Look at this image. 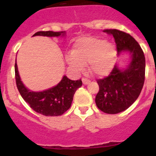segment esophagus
<instances>
[{
	"instance_id": "obj_1",
	"label": "esophagus",
	"mask_w": 156,
	"mask_h": 156,
	"mask_svg": "<svg viewBox=\"0 0 156 156\" xmlns=\"http://www.w3.org/2000/svg\"><path fill=\"white\" fill-rule=\"evenodd\" d=\"M82 81H83V84H88V83H90V80L87 79V78H85V77L82 78Z\"/></svg>"
}]
</instances>
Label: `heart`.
<instances>
[{"label":"heart","instance_id":"b5f03b06","mask_svg":"<svg viewBox=\"0 0 156 156\" xmlns=\"http://www.w3.org/2000/svg\"><path fill=\"white\" fill-rule=\"evenodd\" d=\"M116 58V49L112 43L92 37L81 38L76 43L72 55L66 57V62L76 72L83 69L88 64L92 74L103 76L110 73Z\"/></svg>","mask_w":156,"mask_h":156}]
</instances>
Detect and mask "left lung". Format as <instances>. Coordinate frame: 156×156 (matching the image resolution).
<instances>
[{
	"mask_svg": "<svg viewBox=\"0 0 156 156\" xmlns=\"http://www.w3.org/2000/svg\"><path fill=\"white\" fill-rule=\"evenodd\" d=\"M104 32L113 36L118 54L124 51L131 54V62L126 69L115 66L108 76L97 80L98 108L105 113L116 114L127 109L140 95L145 77V58L138 43L129 34L118 30Z\"/></svg>",
	"mask_w": 156,
	"mask_h": 156,
	"instance_id": "1",
	"label": "left lung"
}]
</instances>
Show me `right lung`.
<instances>
[{"instance_id": "right-lung-1", "label": "right lung", "mask_w": 156, "mask_h": 156, "mask_svg": "<svg viewBox=\"0 0 156 156\" xmlns=\"http://www.w3.org/2000/svg\"><path fill=\"white\" fill-rule=\"evenodd\" d=\"M65 32L39 31L34 36L59 37ZM16 81L19 93L30 108L46 116H58L62 115L71 106L76 90L82 86V81L71 80L64 76L59 83L54 87L41 92L30 91L22 83L18 72L17 64H15Z\"/></svg>"}]
</instances>
